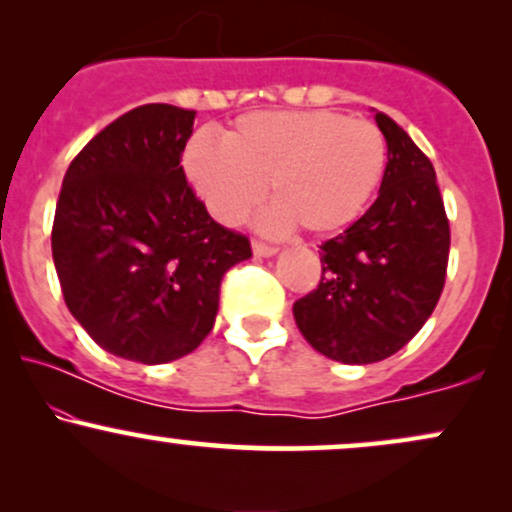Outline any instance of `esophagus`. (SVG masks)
<instances>
[{"label": "esophagus", "mask_w": 512, "mask_h": 512, "mask_svg": "<svg viewBox=\"0 0 512 512\" xmlns=\"http://www.w3.org/2000/svg\"><path fill=\"white\" fill-rule=\"evenodd\" d=\"M276 245H269V243H262V240H252V252H255L257 257H269V255H276Z\"/></svg>", "instance_id": "1"}]
</instances>
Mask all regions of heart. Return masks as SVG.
<instances>
[{
    "label": "heart",
    "instance_id": "heart-1",
    "mask_svg": "<svg viewBox=\"0 0 512 512\" xmlns=\"http://www.w3.org/2000/svg\"><path fill=\"white\" fill-rule=\"evenodd\" d=\"M204 207L236 226L262 202L272 226L332 236L351 226L378 192L387 144L378 125L332 110H269L238 117L221 144L195 134L182 156Z\"/></svg>",
    "mask_w": 512,
    "mask_h": 512
}]
</instances>
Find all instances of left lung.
I'll list each match as a JSON object with an SVG mask.
<instances>
[{"mask_svg":"<svg viewBox=\"0 0 512 512\" xmlns=\"http://www.w3.org/2000/svg\"><path fill=\"white\" fill-rule=\"evenodd\" d=\"M375 122L387 142L380 195L320 245V284L293 303L308 344L342 363L383 361L409 344L448 274L450 223L431 158L390 115Z\"/></svg>","mask_w":512,"mask_h":512,"instance_id":"1","label":"left lung"}]
</instances>
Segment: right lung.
Listing matches in <instances>:
<instances>
[{"label": "right lung", "instance_id": "right-lung-1", "mask_svg": "<svg viewBox=\"0 0 512 512\" xmlns=\"http://www.w3.org/2000/svg\"><path fill=\"white\" fill-rule=\"evenodd\" d=\"M195 115L149 103L110 122L69 163L52 223L69 313L101 349L146 366L204 342L223 274L252 257L180 166Z\"/></svg>", "mask_w": 512, "mask_h": 512}]
</instances>
